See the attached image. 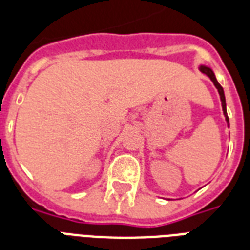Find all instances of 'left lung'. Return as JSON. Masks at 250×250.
Masks as SVG:
<instances>
[{
  "mask_svg": "<svg viewBox=\"0 0 250 250\" xmlns=\"http://www.w3.org/2000/svg\"><path fill=\"white\" fill-rule=\"evenodd\" d=\"M200 70H201V72H204V74H206V75L209 76L210 80L213 82L214 85H215V88H217L218 92H219V96H221V101H222V109H223V114H225L226 121H227V123H229V117H227V110H226V98H225V92H223V88L221 86V84L218 83L217 78H215V75H214V72L211 68L206 67V66H200Z\"/></svg>",
  "mask_w": 250,
  "mask_h": 250,
  "instance_id": "left-lung-1",
  "label": "left lung"
}]
</instances>
